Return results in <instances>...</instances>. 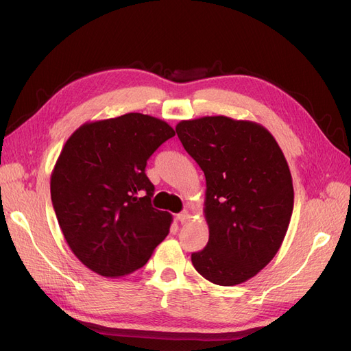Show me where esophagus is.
Listing matches in <instances>:
<instances>
[{"mask_svg": "<svg viewBox=\"0 0 351 351\" xmlns=\"http://www.w3.org/2000/svg\"><path fill=\"white\" fill-rule=\"evenodd\" d=\"M190 218H192V215H190V212H189V210L180 212V214L177 215V221H178V222H182V224H186L187 221H190Z\"/></svg>", "mask_w": 351, "mask_h": 351, "instance_id": "1", "label": "esophagus"}]
</instances>
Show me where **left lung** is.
Here are the masks:
<instances>
[{
	"mask_svg": "<svg viewBox=\"0 0 351 351\" xmlns=\"http://www.w3.org/2000/svg\"><path fill=\"white\" fill-rule=\"evenodd\" d=\"M206 180V247L195 269L218 285L254 277L277 254L294 204L289 164L263 125L226 115L183 120L176 127Z\"/></svg>",
	"mask_w": 351,
	"mask_h": 351,
	"instance_id": "1",
	"label": "left lung"
}]
</instances>
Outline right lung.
I'll list each match as a JSON object with an SVG mask.
<instances>
[{
  "label": "right lung",
  "mask_w": 351,
  "mask_h": 351,
  "mask_svg": "<svg viewBox=\"0 0 351 351\" xmlns=\"http://www.w3.org/2000/svg\"><path fill=\"white\" fill-rule=\"evenodd\" d=\"M176 132L141 112L84 123L51 174V199L69 247L102 277L142 268L169 232L173 217L151 205L149 156Z\"/></svg>",
  "instance_id": "right-lung-1"
}]
</instances>
